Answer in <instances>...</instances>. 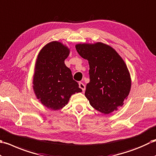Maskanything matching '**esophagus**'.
I'll list each match as a JSON object with an SVG mask.
<instances>
[{"instance_id": "1", "label": "esophagus", "mask_w": 156, "mask_h": 156, "mask_svg": "<svg viewBox=\"0 0 156 156\" xmlns=\"http://www.w3.org/2000/svg\"><path fill=\"white\" fill-rule=\"evenodd\" d=\"M79 87H80L81 90H83V91H84L85 90V85L83 83L79 82Z\"/></svg>"}]
</instances>
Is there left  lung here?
<instances>
[{"label": "left lung", "mask_w": 156, "mask_h": 156, "mask_svg": "<svg viewBox=\"0 0 156 156\" xmlns=\"http://www.w3.org/2000/svg\"><path fill=\"white\" fill-rule=\"evenodd\" d=\"M75 48L90 65V81L85 96L91 106L105 114L118 110L127 99L131 87V75L122 57L102 42L77 44Z\"/></svg>", "instance_id": "1"}]
</instances>
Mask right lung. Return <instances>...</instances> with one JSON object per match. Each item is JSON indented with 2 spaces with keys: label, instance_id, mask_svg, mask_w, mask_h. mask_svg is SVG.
Masks as SVG:
<instances>
[{
  "label": "right lung",
  "instance_id": "obj_1",
  "mask_svg": "<svg viewBox=\"0 0 156 156\" xmlns=\"http://www.w3.org/2000/svg\"><path fill=\"white\" fill-rule=\"evenodd\" d=\"M70 49L62 43L52 41L46 44L37 56L33 89L37 99L52 110L62 109L73 94L81 92L73 79L71 71L65 64Z\"/></svg>",
  "mask_w": 156,
  "mask_h": 156
}]
</instances>
